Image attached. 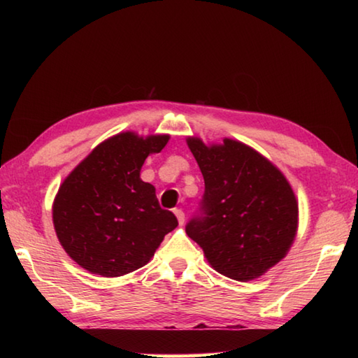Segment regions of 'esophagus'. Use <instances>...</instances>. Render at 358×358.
Returning a JSON list of instances; mask_svg holds the SVG:
<instances>
[{"instance_id":"1","label":"esophagus","mask_w":358,"mask_h":358,"mask_svg":"<svg viewBox=\"0 0 358 358\" xmlns=\"http://www.w3.org/2000/svg\"><path fill=\"white\" fill-rule=\"evenodd\" d=\"M173 213H175V216H177V220H178V222H180V226H183V224H185V213H183V210L175 208V210H173Z\"/></svg>"}]
</instances>
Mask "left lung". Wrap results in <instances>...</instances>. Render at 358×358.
<instances>
[{
    "label": "left lung",
    "mask_w": 358,
    "mask_h": 358,
    "mask_svg": "<svg viewBox=\"0 0 358 358\" xmlns=\"http://www.w3.org/2000/svg\"><path fill=\"white\" fill-rule=\"evenodd\" d=\"M205 181L201 210L187 237L210 265L235 281H251L276 265L292 246L299 203L289 181L256 150L232 138L205 145L187 137Z\"/></svg>",
    "instance_id": "1"
}]
</instances>
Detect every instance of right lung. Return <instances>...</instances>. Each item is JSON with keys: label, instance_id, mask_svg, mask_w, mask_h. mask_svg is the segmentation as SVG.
I'll return each instance as SVG.
<instances>
[{"label": "right lung", "instance_id": "1", "mask_svg": "<svg viewBox=\"0 0 358 358\" xmlns=\"http://www.w3.org/2000/svg\"><path fill=\"white\" fill-rule=\"evenodd\" d=\"M169 136L120 132L99 143L72 171L53 201V226L64 251L90 273L117 278L147 265L178 226L162 210L153 185L141 178L148 155Z\"/></svg>", "mask_w": 358, "mask_h": 358}]
</instances>
